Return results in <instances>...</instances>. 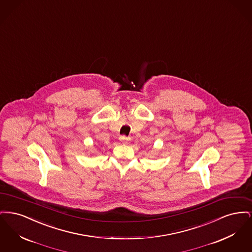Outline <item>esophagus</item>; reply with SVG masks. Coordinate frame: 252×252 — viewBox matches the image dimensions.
<instances>
[{
	"instance_id": "34e87169",
	"label": "esophagus",
	"mask_w": 252,
	"mask_h": 252,
	"mask_svg": "<svg viewBox=\"0 0 252 252\" xmlns=\"http://www.w3.org/2000/svg\"><path fill=\"white\" fill-rule=\"evenodd\" d=\"M119 140H120L121 143H123V144H127L130 141V138L126 137V136H121Z\"/></svg>"
}]
</instances>
